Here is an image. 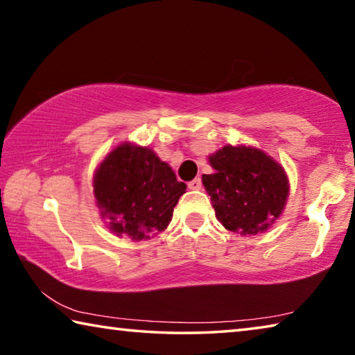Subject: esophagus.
Segmentation results:
<instances>
[{"label":"esophagus","instance_id":"34e87169","mask_svg":"<svg viewBox=\"0 0 355 355\" xmlns=\"http://www.w3.org/2000/svg\"><path fill=\"white\" fill-rule=\"evenodd\" d=\"M188 188L192 191H199L202 189V180L200 178H194L192 182L188 183Z\"/></svg>","mask_w":355,"mask_h":355}]
</instances>
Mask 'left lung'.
Segmentation results:
<instances>
[{
    "instance_id": "left-lung-1",
    "label": "left lung",
    "mask_w": 355,
    "mask_h": 355,
    "mask_svg": "<svg viewBox=\"0 0 355 355\" xmlns=\"http://www.w3.org/2000/svg\"><path fill=\"white\" fill-rule=\"evenodd\" d=\"M208 163L214 172L202 175V183L228 232L258 235L275 224L290 196L284 166L252 146H224Z\"/></svg>"
}]
</instances>
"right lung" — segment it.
Wrapping results in <instances>:
<instances>
[{"label": "right lung", "instance_id": "right-lung-1", "mask_svg": "<svg viewBox=\"0 0 355 355\" xmlns=\"http://www.w3.org/2000/svg\"><path fill=\"white\" fill-rule=\"evenodd\" d=\"M95 203L114 235L150 239L171 224L186 192L172 167L150 147L120 142L100 161L92 178Z\"/></svg>", "mask_w": 355, "mask_h": 355}]
</instances>
